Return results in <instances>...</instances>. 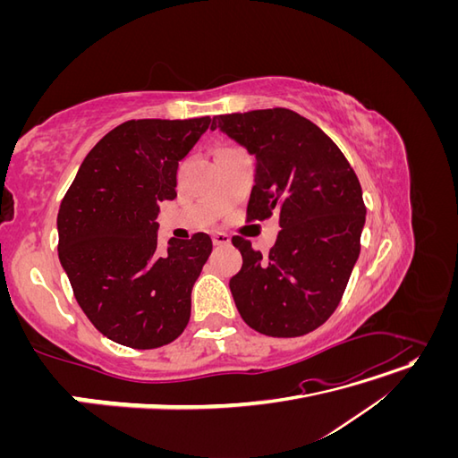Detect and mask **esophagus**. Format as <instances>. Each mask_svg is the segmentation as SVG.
Here are the masks:
<instances>
[{"mask_svg": "<svg viewBox=\"0 0 458 458\" xmlns=\"http://www.w3.org/2000/svg\"><path fill=\"white\" fill-rule=\"evenodd\" d=\"M212 241H214V244L216 246H225V244H229V234L227 233H221V231H216V233H212Z\"/></svg>", "mask_w": 458, "mask_h": 458, "instance_id": "1", "label": "esophagus"}]
</instances>
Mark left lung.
Returning a JSON list of instances; mask_svg holds the SVG:
<instances>
[{
    "label": "left lung",
    "instance_id": "1",
    "mask_svg": "<svg viewBox=\"0 0 458 458\" xmlns=\"http://www.w3.org/2000/svg\"><path fill=\"white\" fill-rule=\"evenodd\" d=\"M256 157L246 216L279 217L269 256L233 237L242 256L229 288L244 323L275 338H294L335 313L361 250L367 208L359 179L335 141L288 108L214 116Z\"/></svg>",
    "mask_w": 458,
    "mask_h": 458
}]
</instances>
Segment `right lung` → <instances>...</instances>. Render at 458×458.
<instances>
[{
	"mask_svg": "<svg viewBox=\"0 0 458 458\" xmlns=\"http://www.w3.org/2000/svg\"><path fill=\"white\" fill-rule=\"evenodd\" d=\"M210 116L130 120L81 162L57 216L59 259L81 311L103 336L135 350L174 342L208 256L206 233L158 244L160 202L177 197L179 160Z\"/></svg>",
	"mask_w": 458,
	"mask_h": 458,
	"instance_id": "right-lung-1",
	"label": "right lung"
}]
</instances>
